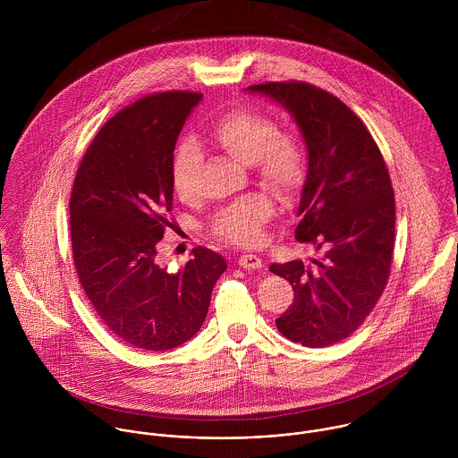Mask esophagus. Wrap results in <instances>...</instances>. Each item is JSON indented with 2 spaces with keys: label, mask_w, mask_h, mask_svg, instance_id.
<instances>
[{
  "label": "esophagus",
  "mask_w": 458,
  "mask_h": 458,
  "mask_svg": "<svg viewBox=\"0 0 458 458\" xmlns=\"http://www.w3.org/2000/svg\"><path fill=\"white\" fill-rule=\"evenodd\" d=\"M238 264L245 269H259L262 266L261 258L254 256V254H242L238 258Z\"/></svg>",
  "instance_id": "esophagus-1"
}]
</instances>
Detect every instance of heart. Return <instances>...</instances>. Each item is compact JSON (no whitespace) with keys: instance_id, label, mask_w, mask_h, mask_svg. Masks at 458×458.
I'll list each match as a JSON object with an SVG mask.
<instances>
[{"instance_id":"1","label":"heart","mask_w":458,"mask_h":458,"mask_svg":"<svg viewBox=\"0 0 458 458\" xmlns=\"http://www.w3.org/2000/svg\"><path fill=\"white\" fill-rule=\"evenodd\" d=\"M209 137L227 155L254 164L264 185L280 196H296L305 183L309 158L301 139L289 131H278L273 116L258 109L238 107L220 116ZM202 151L194 139L183 137L174 149L171 182L178 199L191 202L199 194V169ZM275 215V202L266 194H250L222 208L213 222L215 236L242 247H256L264 238V225Z\"/></svg>"}]
</instances>
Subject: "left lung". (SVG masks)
<instances>
[{
    "instance_id": "obj_1",
    "label": "left lung",
    "mask_w": 458,
    "mask_h": 458,
    "mask_svg": "<svg viewBox=\"0 0 458 458\" xmlns=\"http://www.w3.org/2000/svg\"><path fill=\"white\" fill-rule=\"evenodd\" d=\"M282 104L309 151L296 240L321 256L271 264L294 291L275 321L305 347H327L365 323L379 301L393 261L394 199L379 146L365 123L335 95L300 81L249 86Z\"/></svg>"
}]
</instances>
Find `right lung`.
Masks as SVG:
<instances>
[{
  "label": "right lung",
  "mask_w": 458,
  "mask_h": 458,
  "mask_svg": "<svg viewBox=\"0 0 458 458\" xmlns=\"http://www.w3.org/2000/svg\"><path fill=\"white\" fill-rule=\"evenodd\" d=\"M200 98L164 91L127 106L95 135L73 180L68 208L79 282L106 327L144 351L191 340L227 269L222 256L204 247L178 273L157 262L171 227L174 146Z\"/></svg>",
  "instance_id": "add662e5"
}]
</instances>
